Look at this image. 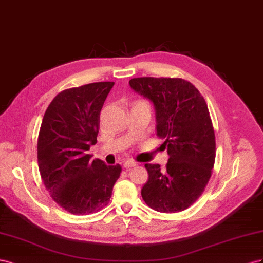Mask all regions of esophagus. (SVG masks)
Returning <instances> with one entry per match:
<instances>
[{
  "instance_id": "obj_1",
  "label": "esophagus",
  "mask_w": 263,
  "mask_h": 263,
  "mask_svg": "<svg viewBox=\"0 0 263 263\" xmlns=\"http://www.w3.org/2000/svg\"><path fill=\"white\" fill-rule=\"evenodd\" d=\"M133 166H137V163L133 162V161H126L123 163V167L124 168H131Z\"/></svg>"
}]
</instances>
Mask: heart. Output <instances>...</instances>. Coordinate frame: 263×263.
Wrapping results in <instances>:
<instances>
[{
	"label": "heart",
	"mask_w": 263,
	"mask_h": 263,
	"mask_svg": "<svg viewBox=\"0 0 263 263\" xmlns=\"http://www.w3.org/2000/svg\"><path fill=\"white\" fill-rule=\"evenodd\" d=\"M141 102H142V101H141Z\"/></svg>",
	"instance_id": "b5f03b06"
}]
</instances>
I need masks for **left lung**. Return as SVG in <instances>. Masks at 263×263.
<instances>
[{"mask_svg": "<svg viewBox=\"0 0 263 263\" xmlns=\"http://www.w3.org/2000/svg\"><path fill=\"white\" fill-rule=\"evenodd\" d=\"M129 85L152 102L156 134L170 155L164 170L159 164L144 165L148 179L142 198L156 212H182L204 192L215 163V132L206 101L181 78H133Z\"/></svg>", "mask_w": 263, "mask_h": 263, "instance_id": "obj_1", "label": "left lung"}]
</instances>
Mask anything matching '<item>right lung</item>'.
I'll use <instances>...</instances> for the list:
<instances>
[{
  "mask_svg": "<svg viewBox=\"0 0 263 263\" xmlns=\"http://www.w3.org/2000/svg\"><path fill=\"white\" fill-rule=\"evenodd\" d=\"M115 82H93L58 93L45 112L37 142L43 183L59 206L73 215L108 205L121 166L91 160L99 115Z\"/></svg>",
  "mask_w": 263,
  "mask_h": 263,
  "instance_id": "1",
  "label": "right lung"
}]
</instances>
